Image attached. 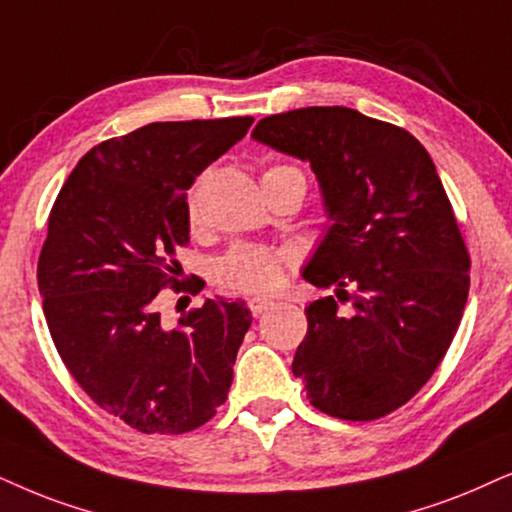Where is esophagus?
Listing matches in <instances>:
<instances>
[{
	"label": "esophagus",
	"mask_w": 512,
	"mask_h": 512,
	"mask_svg": "<svg viewBox=\"0 0 512 512\" xmlns=\"http://www.w3.org/2000/svg\"><path fill=\"white\" fill-rule=\"evenodd\" d=\"M248 307L252 316H260L262 312H267V309L271 307V300H264V297H252V300H248Z\"/></svg>",
	"instance_id": "1"
}]
</instances>
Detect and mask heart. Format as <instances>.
I'll use <instances>...</instances> for the list:
<instances>
[{
	"instance_id": "1",
	"label": "heart",
	"mask_w": 512,
	"mask_h": 512,
	"mask_svg": "<svg viewBox=\"0 0 512 512\" xmlns=\"http://www.w3.org/2000/svg\"><path fill=\"white\" fill-rule=\"evenodd\" d=\"M274 170H290L288 165L269 167ZM189 217H198V186L189 193ZM288 267V252L267 245H236L215 264V278L219 286L248 295H267L278 288Z\"/></svg>"
}]
</instances>
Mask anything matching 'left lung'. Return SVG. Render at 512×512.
<instances>
[{
    "mask_svg": "<svg viewBox=\"0 0 512 512\" xmlns=\"http://www.w3.org/2000/svg\"><path fill=\"white\" fill-rule=\"evenodd\" d=\"M252 139L312 167L331 226L302 278L355 307L309 302L295 378L328 416L383 418L428 383L468 300L470 257L435 163L406 129L345 106L269 115Z\"/></svg>",
    "mask_w": 512,
    "mask_h": 512,
    "instance_id": "left-lung-1",
    "label": "left lung"
}]
</instances>
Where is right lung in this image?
<instances>
[{"mask_svg":"<svg viewBox=\"0 0 512 512\" xmlns=\"http://www.w3.org/2000/svg\"><path fill=\"white\" fill-rule=\"evenodd\" d=\"M252 118L151 122L84 153L49 215L37 264L51 340L70 375L129 428L181 435L215 416L234 380L252 316L245 302L205 300L160 323L158 295L179 283L189 243L186 191L238 144Z\"/></svg>","mask_w":512,"mask_h":512,"instance_id":"add662e5","label":"right lung"}]
</instances>
